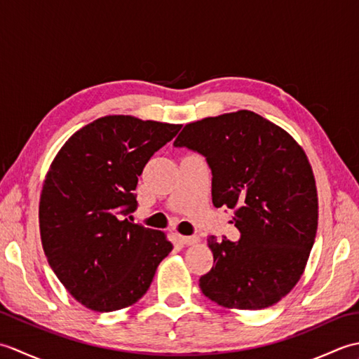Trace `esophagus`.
Masks as SVG:
<instances>
[{
	"instance_id": "obj_1",
	"label": "esophagus",
	"mask_w": 359,
	"mask_h": 359,
	"mask_svg": "<svg viewBox=\"0 0 359 359\" xmlns=\"http://www.w3.org/2000/svg\"><path fill=\"white\" fill-rule=\"evenodd\" d=\"M179 239L185 245H194V243L199 242V236H180Z\"/></svg>"
}]
</instances>
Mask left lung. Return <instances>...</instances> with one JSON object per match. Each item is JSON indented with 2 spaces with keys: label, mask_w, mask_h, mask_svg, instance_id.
Returning a JSON list of instances; mask_svg holds the SVG:
<instances>
[{
  "label": "left lung",
  "mask_w": 359,
  "mask_h": 359,
  "mask_svg": "<svg viewBox=\"0 0 359 359\" xmlns=\"http://www.w3.org/2000/svg\"><path fill=\"white\" fill-rule=\"evenodd\" d=\"M174 147L211 168L216 208L234 211L241 239L208 238L215 265L202 293L226 309L261 310L301 279L318 230V191L304 149L284 129L247 109L185 125Z\"/></svg>",
  "instance_id": "obj_1"
}]
</instances>
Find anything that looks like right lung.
I'll list each match as a JSON object with an SVG mask.
<instances>
[{
    "label": "right lung",
    "mask_w": 359,
    "mask_h": 359,
    "mask_svg": "<svg viewBox=\"0 0 359 359\" xmlns=\"http://www.w3.org/2000/svg\"><path fill=\"white\" fill-rule=\"evenodd\" d=\"M182 125L106 116L79 129L53 158L40 197V234L53 273L94 311L133 306L171 253L166 234L129 222L134 189Z\"/></svg>",
    "instance_id": "obj_1"
}]
</instances>
